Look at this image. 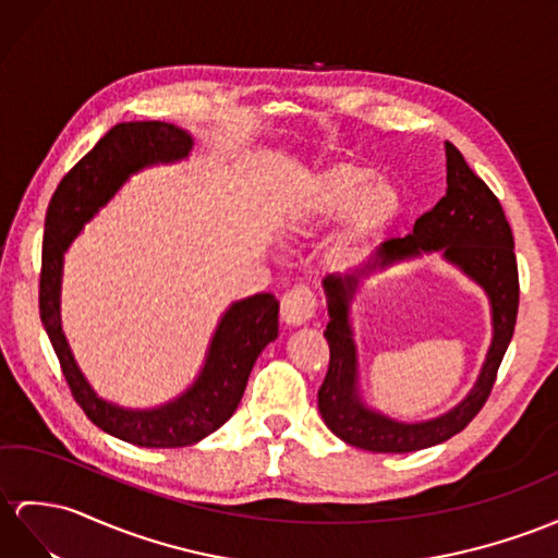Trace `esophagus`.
Wrapping results in <instances>:
<instances>
[{"label": "esophagus", "instance_id": "1", "mask_svg": "<svg viewBox=\"0 0 558 558\" xmlns=\"http://www.w3.org/2000/svg\"><path fill=\"white\" fill-rule=\"evenodd\" d=\"M317 312V295L307 287H293L281 298V317L291 326L305 324Z\"/></svg>", "mask_w": 558, "mask_h": 558}]
</instances>
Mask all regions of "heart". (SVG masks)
<instances>
[{
    "label": "heart",
    "mask_w": 558,
    "mask_h": 558,
    "mask_svg": "<svg viewBox=\"0 0 558 558\" xmlns=\"http://www.w3.org/2000/svg\"><path fill=\"white\" fill-rule=\"evenodd\" d=\"M341 213L333 251L348 255L396 220L400 194L390 182L374 180L369 168L338 162L307 177L291 196L283 217L291 232H310Z\"/></svg>",
    "instance_id": "1"
}]
</instances>
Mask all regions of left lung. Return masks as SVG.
<instances>
[{
	"label": "left lung",
	"mask_w": 558,
	"mask_h": 558,
	"mask_svg": "<svg viewBox=\"0 0 558 558\" xmlns=\"http://www.w3.org/2000/svg\"><path fill=\"white\" fill-rule=\"evenodd\" d=\"M447 194L414 222L412 234L388 239L376 251L372 269H384L421 253L442 251L445 260L457 265L481 283L493 305V345L473 390L447 414L402 424L364 407L357 392V350L352 341L350 301L357 289V275L324 279L329 295V324L324 338L329 343V369L319 386L317 402L324 424L338 438L369 452H416L440 445L464 430L483 410L495 386L497 369L511 343L519 315V267H515L513 234L499 198L475 174L459 148L445 142Z\"/></svg>",
	"instance_id": "1"
}]
</instances>
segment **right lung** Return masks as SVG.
<instances>
[{
	"mask_svg": "<svg viewBox=\"0 0 558 558\" xmlns=\"http://www.w3.org/2000/svg\"><path fill=\"white\" fill-rule=\"evenodd\" d=\"M192 144L189 132L170 122H120L63 177L45 220L39 317L61 362L65 384L92 424L140 447H189L220 428L236 412L257 355L279 333L277 298L271 293L243 298L217 324L206 364L194 386L156 410H122L97 398L71 355L59 315L63 253L130 174L154 162L182 160L192 151Z\"/></svg>",
	"mask_w": 558,
	"mask_h": 558,
	"instance_id": "add662e5",
	"label": "right lung"
}]
</instances>
